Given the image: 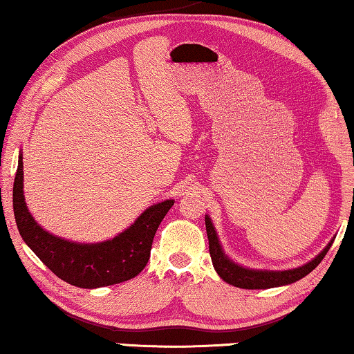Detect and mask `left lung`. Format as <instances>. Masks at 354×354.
<instances>
[{
	"mask_svg": "<svg viewBox=\"0 0 354 354\" xmlns=\"http://www.w3.org/2000/svg\"><path fill=\"white\" fill-rule=\"evenodd\" d=\"M205 225H207V235L209 243V254L213 261V267L218 275L224 279L225 283L232 284L235 288L241 289H268L278 286H288L304 277H307L310 272L318 267V263L324 259L326 252L334 243L332 239L323 251L318 256H315L312 261L304 263V266L289 268V270H266V268H248L240 266L235 261L225 254V251L221 246L218 232L214 229L213 221L208 214H205Z\"/></svg>",
	"mask_w": 354,
	"mask_h": 354,
	"instance_id": "8db88e82",
	"label": "left lung"
}]
</instances>
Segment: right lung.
<instances>
[{"mask_svg":"<svg viewBox=\"0 0 354 354\" xmlns=\"http://www.w3.org/2000/svg\"><path fill=\"white\" fill-rule=\"evenodd\" d=\"M24 157L14 179L12 205L22 239L44 266L73 286L95 289L135 278L146 267L154 235L175 200H163L146 208L135 223L114 239L100 243H79L52 235L31 216L24 195Z\"/></svg>","mask_w":354,"mask_h":354,"instance_id":"obj_1","label":"right lung"}]
</instances>
